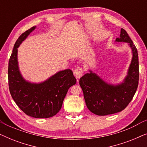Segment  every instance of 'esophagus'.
I'll return each mask as SVG.
<instances>
[{
  "label": "esophagus",
  "instance_id": "34e87169",
  "mask_svg": "<svg viewBox=\"0 0 147 147\" xmlns=\"http://www.w3.org/2000/svg\"><path fill=\"white\" fill-rule=\"evenodd\" d=\"M83 74H84L83 69L80 67L76 68V69L74 70V76H75V77L78 79H78H80V78L82 77V75H83Z\"/></svg>",
  "mask_w": 147,
  "mask_h": 147
}]
</instances>
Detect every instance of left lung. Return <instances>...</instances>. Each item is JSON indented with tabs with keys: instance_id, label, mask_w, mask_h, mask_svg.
Listing matches in <instances>:
<instances>
[{
	"instance_id": "obj_1",
	"label": "left lung",
	"mask_w": 147,
	"mask_h": 147,
	"mask_svg": "<svg viewBox=\"0 0 147 147\" xmlns=\"http://www.w3.org/2000/svg\"><path fill=\"white\" fill-rule=\"evenodd\" d=\"M116 41L128 43L132 51L131 64L123 83L118 86L110 85L91 71L80 79L86 106L90 112L98 116L121 112L131 102L138 88L139 67L137 49L122 28L120 37Z\"/></svg>"
}]
</instances>
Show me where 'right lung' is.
Wrapping results in <instances>:
<instances>
[{
    "label": "right lung",
    "mask_w": 147,
    "mask_h": 147,
    "mask_svg": "<svg viewBox=\"0 0 147 147\" xmlns=\"http://www.w3.org/2000/svg\"><path fill=\"white\" fill-rule=\"evenodd\" d=\"M35 28L22 33L14 45L8 68L9 91L24 113L36 118H47L59 111L68 90L76 84V80L70 69L58 72L39 84H31L22 78L18 67L17 48Z\"/></svg>",
    "instance_id": "1"
}]
</instances>
